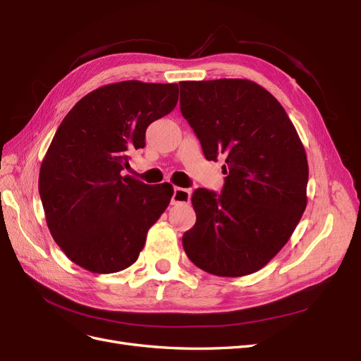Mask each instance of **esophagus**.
I'll return each mask as SVG.
<instances>
[{
    "label": "esophagus",
    "mask_w": 361,
    "mask_h": 361,
    "mask_svg": "<svg viewBox=\"0 0 361 361\" xmlns=\"http://www.w3.org/2000/svg\"><path fill=\"white\" fill-rule=\"evenodd\" d=\"M189 201H190V190L183 189V188H173V193H172V199H171V202L173 205L185 204Z\"/></svg>",
    "instance_id": "esophagus-1"
}]
</instances>
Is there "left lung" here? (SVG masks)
I'll list each match as a JSON object with an SVG mask.
<instances>
[{"instance_id": "1", "label": "left lung", "mask_w": 361, "mask_h": 361, "mask_svg": "<svg viewBox=\"0 0 361 361\" xmlns=\"http://www.w3.org/2000/svg\"><path fill=\"white\" fill-rule=\"evenodd\" d=\"M180 110L208 160L226 157L221 195L197 189L188 257L217 276L257 272L279 252L306 208L308 159L283 105L244 78L180 83Z\"/></svg>"}]
</instances>
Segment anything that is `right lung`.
Returning a JSON list of instances; mask_svg holds the SVG:
<instances>
[{"mask_svg": "<svg viewBox=\"0 0 361 361\" xmlns=\"http://www.w3.org/2000/svg\"><path fill=\"white\" fill-rule=\"evenodd\" d=\"M177 102V83L126 80L92 90L62 120L39 168L38 192L53 239L80 268L114 274L137 262L173 189L122 171L145 145L147 126Z\"/></svg>", "mask_w": 361, "mask_h": 361, "instance_id": "obj_1", "label": "right lung"}]
</instances>
